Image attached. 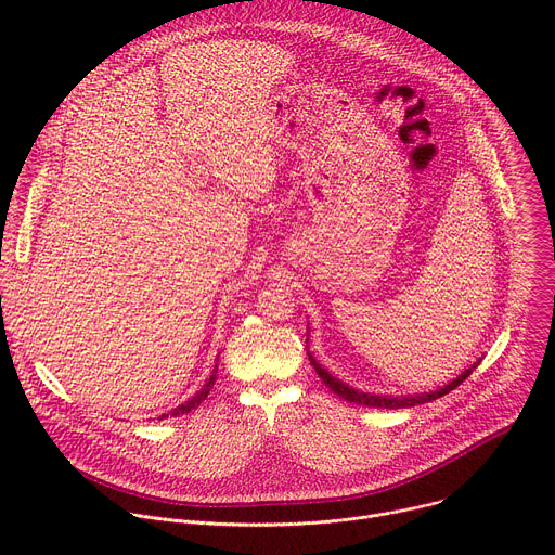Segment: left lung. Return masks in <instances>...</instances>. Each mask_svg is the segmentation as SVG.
Wrapping results in <instances>:
<instances>
[{
    "label": "left lung",
    "mask_w": 555,
    "mask_h": 555,
    "mask_svg": "<svg viewBox=\"0 0 555 555\" xmlns=\"http://www.w3.org/2000/svg\"><path fill=\"white\" fill-rule=\"evenodd\" d=\"M307 356H309V362H311V366L315 369V373H319V377L325 382V386H330L336 395H340L343 400H347V402H353V404H360V406H373V409H409V406H415V404H426V402H433V400H437V398H441V395H446V392H450L452 388H456L474 369L479 366V362L481 360H477L474 364H469L461 375H456L452 382H448L446 386H439V388H435V390H428V392H409V395H379V392H366V390H358V388H353V386H349V384H345L343 379H338L336 375H332L319 360H315L309 351H307Z\"/></svg>",
    "instance_id": "1"
}]
</instances>
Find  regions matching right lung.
<instances>
[{"mask_svg": "<svg viewBox=\"0 0 555 555\" xmlns=\"http://www.w3.org/2000/svg\"><path fill=\"white\" fill-rule=\"evenodd\" d=\"M215 379H217V364H215V369H212V373H210V377L206 379V384L193 395L191 400H186L184 404H180L178 409H173L171 413H163L160 417L157 420H163V417H178V415H184V413H191L193 409H197L206 398H208V392H210V388H212V384H215Z\"/></svg>", "mask_w": 555, "mask_h": 555, "instance_id": "right-lung-1", "label": "right lung"}]
</instances>
